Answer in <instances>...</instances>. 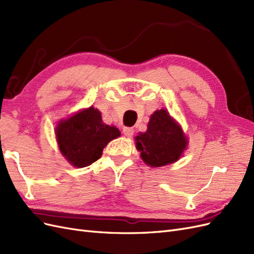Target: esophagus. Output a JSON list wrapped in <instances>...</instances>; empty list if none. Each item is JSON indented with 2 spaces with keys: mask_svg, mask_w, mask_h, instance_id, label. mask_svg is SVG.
<instances>
[{
  "mask_svg": "<svg viewBox=\"0 0 254 254\" xmlns=\"http://www.w3.org/2000/svg\"><path fill=\"white\" fill-rule=\"evenodd\" d=\"M123 133H124L128 137H131L133 135V129L125 127L124 129H123Z\"/></svg>",
  "mask_w": 254,
  "mask_h": 254,
  "instance_id": "34e87169",
  "label": "esophagus"
}]
</instances>
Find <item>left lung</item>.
Segmentation results:
<instances>
[{
	"label": "left lung",
	"mask_w": 254,
	"mask_h": 254,
	"mask_svg": "<svg viewBox=\"0 0 254 254\" xmlns=\"http://www.w3.org/2000/svg\"><path fill=\"white\" fill-rule=\"evenodd\" d=\"M134 140L144 163L151 167H161L178 161L189 143L180 125L165 109L153 113L147 130L140 132Z\"/></svg>",
	"instance_id": "left-lung-1"
}]
</instances>
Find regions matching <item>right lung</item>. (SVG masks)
<instances>
[{
  "mask_svg": "<svg viewBox=\"0 0 254 254\" xmlns=\"http://www.w3.org/2000/svg\"><path fill=\"white\" fill-rule=\"evenodd\" d=\"M55 133L60 152L75 167L95 162L107 144L121 135L117 127L104 124L101 112L93 107L61 120Z\"/></svg>",
  "mask_w": 254,
  "mask_h": 254,
  "instance_id": "add662e5",
  "label": "right lung"
}]
</instances>
